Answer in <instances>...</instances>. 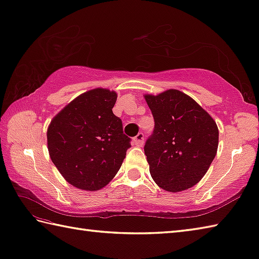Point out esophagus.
<instances>
[{"mask_svg": "<svg viewBox=\"0 0 259 259\" xmlns=\"http://www.w3.org/2000/svg\"><path fill=\"white\" fill-rule=\"evenodd\" d=\"M133 142H134V144L137 145V146L143 145V143H144V134L143 133L137 134L133 139Z\"/></svg>", "mask_w": 259, "mask_h": 259, "instance_id": "34e87169", "label": "esophagus"}]
</instances>
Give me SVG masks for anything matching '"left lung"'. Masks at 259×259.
Instances as JSON below:
<instances>
[{"mask_svg":"<svg viewBox=\"0 0 259 259\" xmlns=\"http://www.w3.org/2000/svg\"><path fill=\"white\" fill-rule=\"evenodd\" d=\"M144 97L154 118V131L144 146L153 180L170 192L196 186L217 154V124L196 100L177 89Z\"/></svg>","mask_w":259,"mask_h":259,"instance_id":"8db88e82","label":"left lung"}]
</instances>
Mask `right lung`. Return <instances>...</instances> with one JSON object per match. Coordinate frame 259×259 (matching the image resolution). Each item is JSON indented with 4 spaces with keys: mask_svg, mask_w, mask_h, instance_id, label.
<instances>
[{
    "mask_svg": "<svg viewBox=\"0 0 259 259\" xmlns=\"http://www.w3.org/2000/svg\"><path fill=\"white\" fill-rule=\"evenodd\" d=\"M117 94L96 88L58 113L47 132L50 159L78 189L97 191L118 172L131 147L122 119L113 113Z\"/></svg>",
    "mask_w": 259,
    "mask_h": 259,
    "instance_id": "right-lung-1",
    "label": "right lung"
}]
</instances>
